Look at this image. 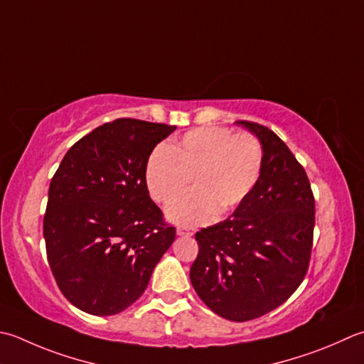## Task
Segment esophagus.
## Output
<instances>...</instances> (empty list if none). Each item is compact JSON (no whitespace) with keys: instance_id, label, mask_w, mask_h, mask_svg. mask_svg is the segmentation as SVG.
<instances>
[{"instance_id":"esophagus-1","label":"esophagus","mask_w":364,"mask_h":364,"mask_svg":"<svg viewBox=\"0 0 364 364\" xmlns=\"http://www.w3.org/2000/svg\"><path fill=\"white\" fill-rule=\"evenodd\" d=\"M194 233H196L194 227H178L176 229V235H180V237H192Z\"/></svg>"}]
</instances>
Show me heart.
<instances>
[{"mask_svg": "<svg viewBox=\"0 0 364 364\" xmlns=\"http://www.w3.org/2000/svg\"><path fill=\"white\" fill-rule=\"evenodd\" d=\"M262 161V145L254 135L198 127L175 145L154 149L145 181L149 196L159 203L176 200L192 181L194 194L170 205L167 218L183 225L206 224L246 200L260 178Z\"/></svg>", "mask_w": 364, "mask_h": 364, "instance_id": "b5f03b06", "label": "heart"}]
</instances>
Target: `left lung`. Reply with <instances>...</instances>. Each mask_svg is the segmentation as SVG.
<instances>
[{
	"label": "left lung",
	"instance_id": "8db88e82",
	"mask_svg": "<svg viewBox=\"0 0 364 364\" xmlns=\"http://www.w3.org/2000/svg\"><path fill=\"white\" fill-rule=\"evenodd\" d=\"M263 151L257 184L230 218L196 233L191 282L208 308L232 322L276 309L309 267L316 203L301 164L268 127L237 121Z\"/></svg>",
	"mask_w": 364,
	"mask_h": 364
}]
</instances>
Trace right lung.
Segmentation results:
<instances>
[{
	"mask_svg": "<svg viewBox=\"0 0 364 364\" xmlns=\"http://www.w3.org/2000/svg\"><path fill=\"white\" fill-rule=\"evenodd\" d=\"M175 126L119 118L70 146L50 181L48 265L75 308L113 316L139 300L175 241L146 188L154 146Z\"/></svg>",
	"mask_w": 364,
	"mask_h": 364,
	"instance_id": "add662e5",
	"label": "right lung"
}]
</instances>
